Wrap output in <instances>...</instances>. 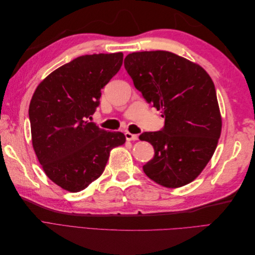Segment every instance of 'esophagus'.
I'll return each mask as SVG.
<instances>
[{"label": "esophagus", "mask_w": 255, "mask_h": 255, "mask_svg": "<svg viewBox=\"0 0 255 255\" xmlns=\"http://www.w3.org/2000/svg\"><path fill=\"white\" fill-rule=\"evenodd\" d=\"M126 138H127V140H128V141L137 140V139H138V135H136V134H130V133L127 132V133H126Z\"/></svg>", "instance_id": "34e87169"}]
</instances>
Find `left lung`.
Wrapping results in <instances>:
<instances>
[{
	"instance_id": "left-lung-1",
	"label": "left lung",
	"mask_w": 255,
	"mask_h": 255,
	"mask_svg": "<svg viewBox=\"0 0 255 255\" xmlns=\"http://www.w3.org/2000/svg\"><path fill=\"white\" fill-rule=\"evenodd\" d=\"M125 67L148 103L161 111L165 126L144 132L154 157L142 168L152 181L177 188L202 172L217 146L221 115L215 85L198 64L168 51L130 53Z\"/></svg>"
}]
</instances>
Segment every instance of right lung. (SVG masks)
<instances>
[{
	"mask_svg": "<svg viewBox=\"0 0 255 255\" xmlns=\"http://www.w3.org/2000/svg\"><path fill=\"white\" fill-rule=\"evenodd\" d=\"M123 54H92L57 68L38 85L29 103L33 148L44 173L63 189L79 192L104 171L111 150L126 142L87 119L101 90L120 70Z\"/></svg>",
	"mask_w": 255,
	"mask_h": 255,
	"instance_id": "right-lung-1",
	"label": "right lung"
}]
</instances>
